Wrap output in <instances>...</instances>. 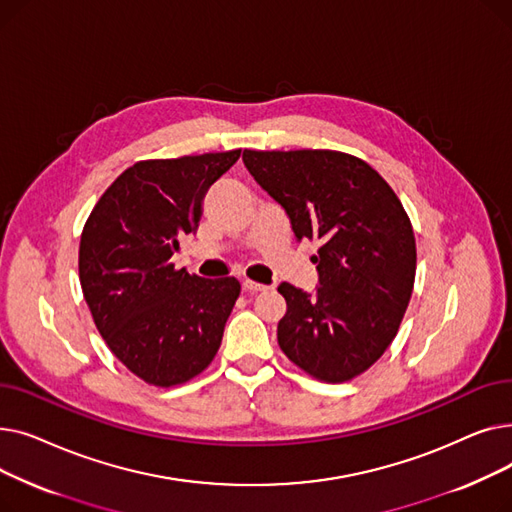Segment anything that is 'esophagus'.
Wrapping results in <instances>:
<instances>
[{"label": "esophagus", "mask_w": 512, "mask_h": 512, "mask_svg": "<svg viewBox=\"0 0 512 512\" xmlns=\"http://www.w3.org/2000/svg\"><path fill=\"white\" fill-rule=\"evenodd\" d=\"M242 290L249 292V294H255V292H261V290H267V286L259 284V282H253V280H245V282H242Z\"/></svg>", "instance_id": "34e87169"}]
</instances>
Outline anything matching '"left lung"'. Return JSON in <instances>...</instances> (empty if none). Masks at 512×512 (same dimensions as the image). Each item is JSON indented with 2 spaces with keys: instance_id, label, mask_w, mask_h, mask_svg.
I'll list each match as a JSON object with an SVG mask.
<instances>
[{
  "instance_id": "obj_1",
  "label": "left lung",
  "mask_w": 512,
  "mask_h": 512,
  "mask_svg": "<svg viewBox=\"0 0 512 512\" xmlns=\"http://www.w3.org/2000/svg\"><path fill=\"white\" fill-rule=\"evenodd\" d=\"M242 161L282 205L297 240L321 242L313 257L319 286H278L288 305L280 348L317 380H353L384 355L411 301L417 251L407 211L353 155L245 149Z\"/></svg>"
}]
</instances>
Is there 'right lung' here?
<instances>
[{"mask_svg":"<svg viewBox=\"0 0 512 512\" xmlns=\"http://www.w3.org/2000/svg\"><path fill=\"white\" fill-rule=\"evenodd\" d=\"M238 157L240 149L139 161L103 193L80 236L78 274L95 326L147 384L188 382L222 344L238 280L191 276L170 259Z\"/></svg>","mask_w":512,"mask_h":512,"instance_id":"obj_1","label":"right lung"}]
</instances>
